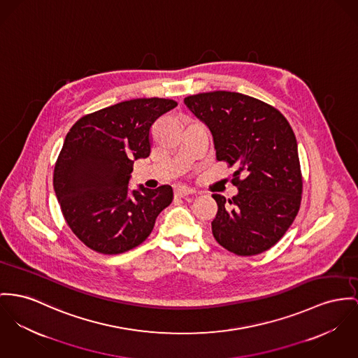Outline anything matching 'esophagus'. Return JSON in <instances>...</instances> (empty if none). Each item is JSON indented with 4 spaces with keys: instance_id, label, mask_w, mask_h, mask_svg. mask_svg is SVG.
Returning <instances> with one entry per match:
<instances>
[{
    "instance_id": "esophagus-1",
    "label": "esophagus",
    "mask_w": 358,
    "mask_h": 358,
    "mask_svg": "<svg viewBox=\"0 0 358 358\" xmlns=\"http://www.w3.org/2000/svg\"><path fill=\"white\" fill-rule=\"evenodd\" d=\"M193 193H194V191L191 189V188H187V187H178V188H176V191H174L176 197H187V196L193 194Z\"/></svg>"
}]
</instances>
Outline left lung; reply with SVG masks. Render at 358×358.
<instances>
[{
    "label": "left lung",
    "mask_w": 358,
    "mask_h": 358,
    "mask_svg": "<svg viewBox=\"0 0 358 358\" xmlns=\"http://www.w3.org/2000/svg\"><path fill=\"white\" fill-rule=\"evenodd\" d=\"M187 108L211 131L217 159L236 166L231 199L214 193L217 243L238 256L259 255L283 237L299 214L303 174L294 132L274 106L230 91L189 95Z\"/></svg>",
    "instance_id": "8db88e82"
}]
</instances>
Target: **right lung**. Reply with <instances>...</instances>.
<instances>
[{"label": "right lung", "instance_id": "1", "mask_svg": "<svg viewBox=\"0 0 358 358\" xmlns=\"http://www.w3.org/2000/svg\"><path fill=\"white\" fill-rule=\"evenodd\" d=\"M177 102L138 98L83 115L69 129L55 166L61 213L85 247L118 255L140 245L171 203L169 185L129 191L134 162L151 151L154 122Z\"/></svg>", "mask_w": 358, "mask_h": 358}]
</instances>
